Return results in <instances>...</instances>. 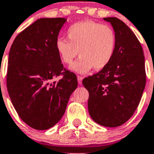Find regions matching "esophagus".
<instances>
[{"instance_id": "esophagus-1", "label": "esophagus", "mask_w": 154, "mask_h": 154, "mask_svg": "<svg viewBox=\"0 0 154 154\" xmlns=\"http://www.w3.org/2000/svg\"><path fill=\"white\" fill-rule=\"evenodd\" d=\"M82 79H83V77L82 76H80V75H78L77 76V82H78V83L79 84H82Z\"/></svg>"}]
</instances>
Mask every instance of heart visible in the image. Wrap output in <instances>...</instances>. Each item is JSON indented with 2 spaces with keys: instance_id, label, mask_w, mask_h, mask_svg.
Segmentation results:
<instances>
[{
  "instance_id": "1",
  "label": "heart",
  "mask_w": 154,
  "mask_h": 154,
  "mask_svg": "<svg viewBox=\"0 0 154 154\" xmlns=\"http://www.w3.org/2000/svg\"><path fill=\"white\" fill-rule=\"evenodd\" d=\"M67 37L58 38L56 50L60 60L70 65L79 53L81 57L71 67L72 71L85 73L93 67L101 70L114 55L117 36L110 26L94 21H82L71 25Z\"/></svg>"
}]
</instances>
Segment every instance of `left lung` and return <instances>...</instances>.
Returning <instances> with one entry per match:
<instances>
[{
    "label": "left lung",
    "instance_id": "obj_1",
    "mask_svg": "<svg viewBox=\"0 0 154 154\" xmlns=\"http://www.w3.org/2000/svg\"><path fill=\"white\" fill-rule=\"evenodd\" d=\"M111 23L117 36L114 55L105 68L85 77L89 92L88 110L96 123L117 127L131 118L140 102L146 72L144 51L134 32L115 17L103 18Z\"/></svg>",
    "mask_w": 154,
    "mask_h": 154
}]
</instances>
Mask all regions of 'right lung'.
I'll return each instance as SVG.
<instances>
[{
    "mask_svg": "<svg viewBox=\"0 0 154 154\" xmlns=\"http://www.w3.org/2000/svg\"><path fill=\"white\" fill-rule=\"evenodd\" d=\"M65 22L63 18L37 19L15 37L10 47L8 93L19 118L33 129L54 126L77 87L76 74L63 67L55 46ZM59 75L62 76L60 81L50 83Z\"/></svg>",
    "mask_w": 154,
    "mask_h": 154,
    "instance_id": "right-lung-1",
    "label": "right lung"
}]
</instances>
